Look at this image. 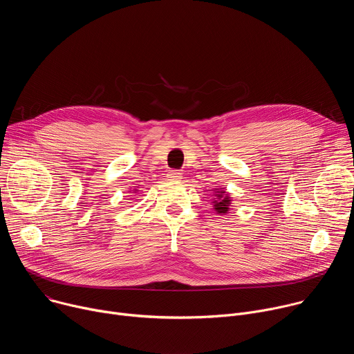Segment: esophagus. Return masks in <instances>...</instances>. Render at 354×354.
Returning <instances> with one entry per match:
<instances>
[{
    "mask_svg": "<svg viewBox=\"0 0 354 354\" xmlns=\"http://www.w3.org/2000/svg\"><path fill=\"white\" fill-rule=\"evenodd\" d=\"M167 178H168V180H171V182H179V180L182 179V174L178 172V171H171V172H168Z\"/></svg>",
    "mask_w": 354,
    "mask_h": 354,
    "instance_id": "1",
    "label": "esophagus"
}]
</instances>
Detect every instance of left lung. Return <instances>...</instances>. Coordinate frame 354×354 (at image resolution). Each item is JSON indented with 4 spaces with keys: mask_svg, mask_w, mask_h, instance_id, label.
Here are the masks:
<instances>
[{
    "mask_svg": "<svg viewBox=\"0 0 354 354\" xmlns=\"http://www.w3.org/2000/svg\"><path fill=\"white\" fill-rule=\"evenodd\" d=\"M212 203H213L214 212H216L217 214L223 216V214L230 213L232 198L230 197V193L225 192L223 187H217V189H214V192H213Z\"/></svg>",
    "mask_w": 354,
    "mask_h": 354,
    "instance_id": "8db88e82",
    "label": "left lung"
}]
</instances>
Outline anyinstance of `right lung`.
<instances>
[{
    "instance_id": "add662e5",
    "label": "right lung",
    "mask_w": 354,
    "mask_h": 354,
    "mask_svg": "<svg viewBox=\"0 0 354 354\" xmlns=\"http://www.w3.org/2000/svg\"><path fill=\"white\" fill-rule=\"evenodd\" d=\"M137 189H138V186H136L134 189H133V193H137ZM131 192V190H130Z\"/></svg>"
}]
</instances>
